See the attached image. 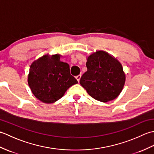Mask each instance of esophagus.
I'll return each mask as SVG.
<instances>
[{
	"label": "esophagus",
	"mask_w": 154,
	"mask_h": 154,
	"mask_svg": "<svg viewBox=\"0 0 154 154\" xmlns=\"http://www.w3.org/2000/svg\"><path fill=\"white\" fill-rule=\"evenodd\" d=\"M81 77V75H77V76H76V79L78 81V82H79Z\"/></svg>",
	"instance_id": "1"
}]
</instances>
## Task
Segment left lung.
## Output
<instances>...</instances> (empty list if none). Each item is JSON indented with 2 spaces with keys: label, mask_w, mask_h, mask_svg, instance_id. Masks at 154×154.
<instances>
[{
  "label": "left lung",
  "mask_w": 154,
  "mask_h": 154,
  "mask_svg": "<svg viewBox=\"0 0 154 154\" xmlns=\"http://www.w3.org/2000/svg\"><path fill=\"white\" fill-rule=\"evenodd\" d=\"M87 71L80 84L94 99L106 103L115 99L122 91L126 75L116 58L104 51H97L87 57Z\"/></svg>",
  "instance_id": "left-lung-1"
}]
</instances>
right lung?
<instances>
[{"instance_id": "obj_1", "label": "right lung", "mask_w": 154, "mask_h": 154, "mask_svg": "<svg viewBox=\"0 0 154 154\" xmlns=\"http://www.w3.org/2000/svg\"><path fill=\"white\" fill-rule=\"evenodd\" d=\"M28 83L34 95L50 104L60 99L71 86L78 83L70 74L69 65L60 61V55H45L32 62Z\"/></svg>"}]
</instances>
